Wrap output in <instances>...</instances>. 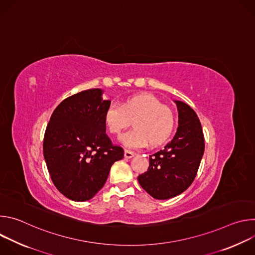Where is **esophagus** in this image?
Instances as JSON below:
<instances>
[{
  "mask_svg": "<svg viewBox=\"0 0 255 255\" xmlns=\"http://www.w3.org/2000/svg\"><path fill=\"white\" fill-rule=\"evenodd\" d=\"M134 152L133 151H131V150H128V149H125V151H124V156L126 157V158H131L132 156H134Z\"/></svg>",
  "mask_w": 255,
  "mask_h": 255,
  "instance_id": "34e87169",
  "label": "esophagus"
}]
</instances>
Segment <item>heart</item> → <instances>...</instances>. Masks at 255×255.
Returning <instances> with one entry per match:
<instances>
[{
  "label": "heart",
  "mask_w": 255,
  "mask_h": 255,
  "mask_svg": "<svg viewBox=\"0 0 255 255\" xmlns=\"http://www.w3.org/2000/svg\"><path fill=\"white\" fill-rule=\"evenodd\" d=\"M133 119L134 128L122 137V142L129 148H141L148 142L151 146L162 144L169 138L174 126L170 108L149 94L129 97L121 105L113 102L104 114L109 133L116 136L122 134Z\"/></svg>",
  "instance_id": "heart-1"
}]
</instances>
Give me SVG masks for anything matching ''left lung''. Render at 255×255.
<instances>
[{
	"label": "left lung",
	"mask_w": 255,
	"mask_h": 255,
	"mask_svg": "<svg viewBox=\"0 0 255 255\" xmlns=\"http://www.w3.org/2000/svg\"><path fill=\"white\" fill-rule=\"evenodd\" d=\"M178 128L164 148L149 155L147 171L138 176L140 186L157 200L185 192L194 181L205 150L201 122L193 109L175 101Z\"/></svg>",
	"instance_id": "8db88e82"
}]
</instances>
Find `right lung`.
<instances>
[{"mask_svg":"<svg viewBox=\"0 0 255 255\" xmlns=\"http://www.w3.org/2000/svg\"><path fill=\"white\" fill-rule=\"evenodd\" d=\"M111 101L91 89L64 99L47 124L43 154L56 189L66 198L84 202L105 185L113 163L124 156L106 134L104 114Z\"/></svg>","mask_w":255,"mask_h":255,"instance_id":"obj_1","label":"right lung"}]
</instances>
